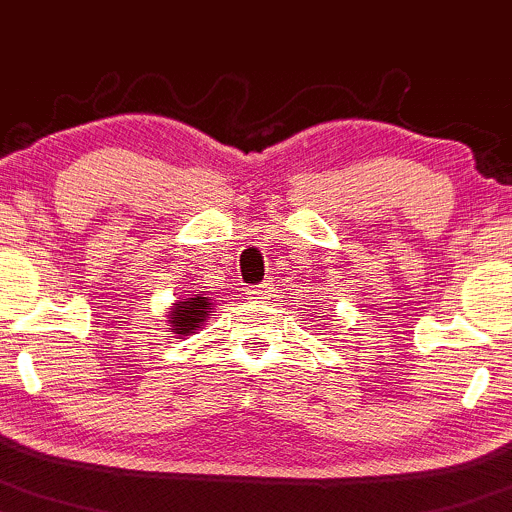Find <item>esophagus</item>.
Wrapping results in <instances>:
<instances>
[{
	"label": "esophagus",
	"instance_id": "34e87169",
	"mask_svg": "<svg viewBox=\"0 0 512 512\" xmlns=\"http://www.w3.org/2000/svg\"><path fill=\"white\" fill-rule=\"evenodd\" d=\"M250 294H255V299H262L267 294V284H262V287H257V289H252Z\"/></svg>",
	"mask_w": 512,
	"mask_h": 512
}]
</instances>
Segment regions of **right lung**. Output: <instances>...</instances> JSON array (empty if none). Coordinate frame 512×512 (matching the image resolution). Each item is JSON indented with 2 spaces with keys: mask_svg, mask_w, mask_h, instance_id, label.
Wrapping results in <instances>:
<instances>
[{
  "mask_svg": "<svg viewBox=\"0 0 512 512\" xmlns=\"http://www.w3.org/2000/svg\"><path fill=\"white\" fill-rule=\"evenodd\" d=\"M211 299L201 297V294H193L191 299L176 301L174 309L169 311V324L171 331L181 333V336H191L201 328L203 321L211 316Z\"/></svg>",
  "mask_w": 512,
  "mask_h": 512,
  "instance_id": "obj_1",
  "label": "right lung"
}]
</instances>
